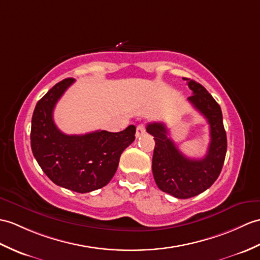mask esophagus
Here are the masks:
<instances>
[{
    "instance_id": "esophagus-1",
    "label": "esophagus",
    "mask_w": 260,
    "mask_h": 260,
    "mask_svg": "<svg viewBox=\"0 0 260 260\" xmlns=\"http://www.w3.org/2000/svg\"><path fill=\"white\" fill-rule=\"evenodd\" d=\"M145 132H146V126L145 124H140L137 125V128H136V137H141L143 134H145Z\"/></svg>"
}]
</instances>
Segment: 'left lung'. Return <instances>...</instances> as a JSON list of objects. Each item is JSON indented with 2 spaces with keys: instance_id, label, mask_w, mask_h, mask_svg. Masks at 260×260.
<instances>
[{
  "instance_id": "obj_1",
  "label": "left lung",
  "mask_w": 260,
  "mask_h": 260,
  "mask_svg": "<svg viewBox=\"0 0 260 260\" xmlns=\"http://www.w3.org/2000/svg\"><path fill=\"white\" fill-rule=\"evenodd\" d=\"M184 80L194 94L187 100L209 124L210 143L205 157L191 159L183 155L168 137L164 123H149L146 127L155 140L152 164L155 182L160 190L180 199L197 196L215 183L227 152V137L218 103L199 83L185 77Z\"/></svg>"
}]
</instances>
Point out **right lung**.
<instances>
[{"label":"right lung","instance_id":"1","mask_svg":"<svg viewBox=\"0 0 260 260\" xmlns=\"http://www.w3.org/2000/svg\"><path fill=\"white\" fill-rule=\"evenodd\" d=\"M74 82V78H65L38 102L32 116L31 147L42 171L54 184L84 194L111 182L120 155L135 140L136 127L129 125L118 133L64 134L54 123L53 111Z\"/></svg>","mask_w":260,"mask_h":260}]
</instances>
